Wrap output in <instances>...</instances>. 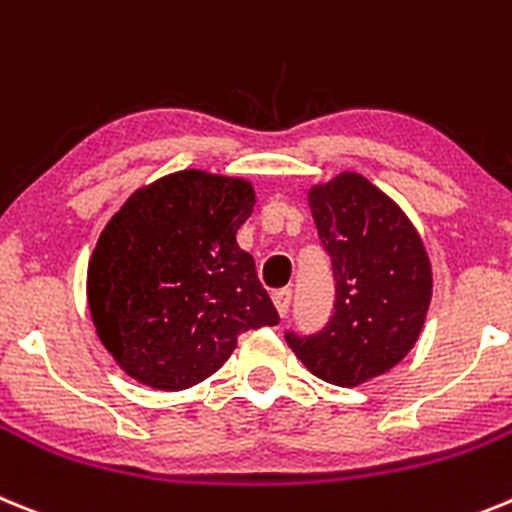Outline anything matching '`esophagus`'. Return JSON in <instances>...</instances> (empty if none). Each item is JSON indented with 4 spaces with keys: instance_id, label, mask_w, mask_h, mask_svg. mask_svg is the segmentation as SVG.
Here are the masks:
<instances>
[{
    "instance_id": "34e87169",
    "label": "esophagus",
    "mask_w": 512,
    "mask_h": 512,
    "mask_svg": "<svg viewBox=\"0 0 512 512\" xmlns=\"http://www.w3.org/2000/svg\"><path fill=\"white\" fill-rule=\"evenodd\" d=\"M290 301H293V293H290V290H278V293H273V303H275V308H278L280 319H285V316H288Z\"/></svg>"
}]
</instances>
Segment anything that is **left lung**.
I'll return each instance as SVG.
<instances>
[{"instance_id":"left-lung-1","label":"left lung","mask_w":512,"mask_h":512,"mask_svg":"<svg viewBox=\"0 0 512 512\" xmlns=\"http://www.w3.org/2000/svg\"><path fill=\"white\" fill-rule=\"evenodd\" d=\"M308 206L334 267V313L316 334L285 331V342L313 375L354 388L413 349L431 303V262L403 209L359 173L313 186Z\"/></svg>"}]
</instances>
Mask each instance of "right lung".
Returning a JSON list of instances; mask_svg holds the SVG:
<instances>
[{
    "label": "right lung",
    "instance_id": "obj_1",
    "mask_svg": "<svg viewBox=\"0 0 512 512\" xmlns=\"http://www.w3.org/2000/svg\"><path fill=\"white\" fill-rule=\"evenodd\" d=\"M252 206L250 181L181 170L132 193L104 227L86 296L101 344L137 382L191 388L242 331L280 321L237 245Z\"/></svg>",
    "mask_w": 512,
    "mask_h": 512
}]
</instances>
